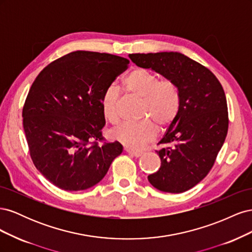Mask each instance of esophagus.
<instances>
[{"label":"esophagus","mask_w":252,"mask_h":252,"mask_svg":"<svg viewBox=\"0 0 252 252\" xmlns=\"http://www.w3.org/2000/svg\"><path fill=\"white\" fill-rule=\"evenodd\" d=\"M126 151L128 152L129 155L132 156V157H135V158H139L143 155V152H141V151H134V150H130V149H127Z\"/></svg>","instance_id":"1"}]
</instances>
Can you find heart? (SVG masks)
I'll use <instances>...</instances> for the list:
<instances>
[{
    "mask_svg": "<svg viewBox=\"0 0 252 252\" xmlns=\"http://www.w3.org/2000/svg\"><path fill=\"white\" fill-rule=\"evenodd\" d=\"M124 86L132 95L142 100L139 123H125L111 131L112 138L128 149L139 150L155 138L157 127L168 128L178 118L181 94L177 84L170 79L159 80L158 75L145 68H135L124 79ZM120 90L109 87L101 98V107L106 120L116 124L119 114Z\"/></svg>",
    "mask_w": 252,
    "mask_h": 252,
    "instance_id": "heart-1",
    "label": "heart"
}]
</instances>
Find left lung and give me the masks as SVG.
Wrapping results in <instances>:
<instances>
[{
    "instance_id": "obj_1",
    "label": "left lung",
    "mask_w": 252,
    "mask_h": 252,
    "mask_svg": "<svg viewBox=\"0 0 252 252\" xmlns=\"http://www.w3.org/2000/svg\"><path fill=\"white\" fill-rule=\"evenodd\" d=\"M129 58L179 87V116L158 143L165 145L157 150L161 167L148 181L164 192L187 191L209 173L225 142L229 120L224 89L208 68L180 52L132 53Z\"/></svg>"
}]
</instances>
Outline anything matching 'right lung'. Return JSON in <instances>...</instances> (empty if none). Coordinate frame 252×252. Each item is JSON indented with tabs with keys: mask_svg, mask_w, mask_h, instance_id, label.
<instances>
[{
	"mask_svg": "<svg viewBox=\"0 0 252 252\" xmlns=\"http://www.w3.org/2000/svg\"><path fill=\"white\" fill-rule=\"evenodd\" d=\"M129 60L78 50L53 61L39 73L23 106V127L34 166L66 191L97 184L123 151L102 136L101 98L124 72Z\"/></svg>",
	"mask_w": 252,
	"mask_h": 252,
	"instance_id": "right-lung-1",
	"label": "right lung"
}]
</instances>
